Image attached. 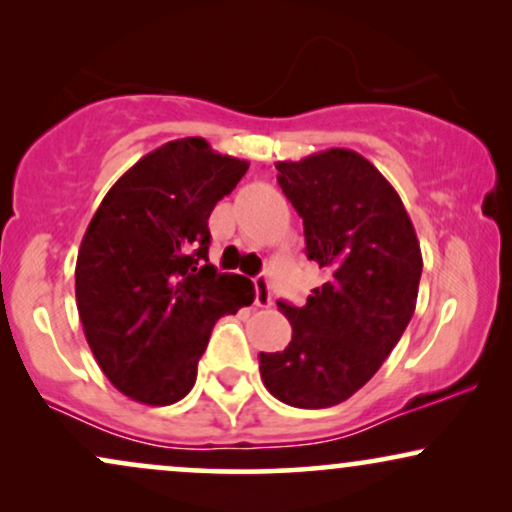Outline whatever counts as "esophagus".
Masks as SVG:
<instances>
[{"label": "esophagus", "instance_id": "34e87169", "mask_svg": "<svg viewBox=\"0 0 512 512\" xmlns=\"http://www.w3.org/2000/svg\"><path fill=\"white\" fill-rule=\"evenodd\" d=\"M255 303L260 307H272V281L267 274L255 276Z\"/></svg>", "mask_w": 512, "mask_h": 512}]
</instances>
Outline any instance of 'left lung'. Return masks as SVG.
<instances>
[{
	"mask_svg": "<svg viewBox=\"0 0 512 512\" xmlns=\"http://www.w3.org/2000/svg\"><path fill=\"white\" fill-rule=\"evenodd\" d=\"M279 186L303 217L307 260L329 281L303 307L281 303L293 338L260 353L267 391L293 408L343 403L377 374L417 305L420 240L379 169L353 150L276 162Z\"/></svg>",
	"mask_w": 512,
	"mask_h": 512,
	"instance_id": "1",
	"label": "left lung"
}]
</instances>
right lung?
<instances>
[{
	"mask_svg": "<svg viewBox=\"0 0 512 512\" xmlns=\"http://www.w3.org/2000/svg\"><path fill=\"white\" fill-rule=\"evenodd\" d=\"M202 138L135 162L97 207L76 262V303L97 365L123 396L171 405L195 386L219 317L255 300L209 264L207 219L248 171Z\"/></svg>",
	"mask_w": 512,
	"mask_h": 512,
	"instance_id": "add662e5",
	"label": "right lung"
}]
</instances>
